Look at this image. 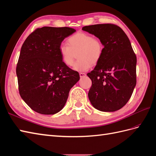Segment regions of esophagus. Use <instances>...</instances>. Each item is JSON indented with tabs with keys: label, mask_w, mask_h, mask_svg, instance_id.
I'll list each match as a JSON object with an SVG mask.
<instances>
[{
	"label": "esophagus",
	"mask_w": 156,
	"mask_h": 156,
	"mask_svg": "<svg viewBox=\"0 0 156 156\" xmlns=\"http://www.w3.org/2000/svg\"><path fill=\"white\" fill-rule=\"evenodd\" d=\"M79 76H80V77H85L86 76V74L85 73H79Z\"/></svg>",
	"instance_id": "1"
}]
</instances>
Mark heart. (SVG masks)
<instances>
[{
  "mask_svg": "<svg viewBox=\"0 0 156 156\" xmlns=\"http://www.w3.org/2000/svg\"><path fill=\"white\" fill-rule=\"evenodd\" d=\"M68 44L59 45V51L62 62L67 66L73 65L76 54L79 59L73 69L79 71L88 70L92 65H96L103 54V44L90 34L78 32L68 38Z\"/></svg>",
  "mask_w": 156,
  "mask_h": 156,
  "instance_id": "heart-1",
  "label": "heart"
}]
</instances>
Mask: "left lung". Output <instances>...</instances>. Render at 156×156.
<instances>
[{
    "label": "left lung",
    "mask_w": 156,
    "mask_h": 156,
    "mask_svg": "<svg viewBox=\"0 0 156 156\" xmlns=\"http://www.w3.org/2000/svg\"><path fill=\"white\" fill-rule=\"evenodd\" d=\"M83 30L97 37L104 45L102 58L87 73L92 81L88 96L98 111L114 112L130 99L136 85V56L126 34L112 24L86 26Z\"/></svg>",
    "instance_id": "left-lung-1"
}]
</instances>
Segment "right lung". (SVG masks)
Instances as JSON below:
<instances>
[{
    "label": "right lung",
    "mask_w": 156,
    "mask_h": 156,
    "mask_svg": "<svg viewBox=\"0 0 156 156\" xmlns=\"http://www.w3.org/2000/svg\"><path fill=\"white\" fill-rule=\"evenodd\" d=\"M76 32L69 27L37 28L22 45L16 66L19 93L33 111L54 115L65 106L79 73L64 64L59 51L63 40Z\"/></svg>",
    "instance_id": "obj_1"
}]
</instances>
